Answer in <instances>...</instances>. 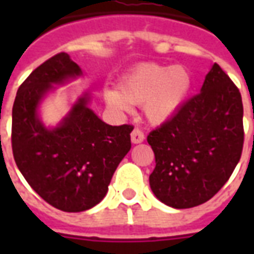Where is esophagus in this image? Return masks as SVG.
Returning <instances> with one entry per match:
<instances>
[{
  "instance_id": "1",
  "label": "esophagus",
  "mask_w": 254,
  "mask_h": 254,
  "mask_svg": "<svg viewBox=\"0 0 254 254\" xmlns=\"http://www.w3.org/2000/svg\"><path fill=\"white\" fill-rule=\"evenodd\" d=\"M130 138H132L133 144H138V143H143L145 136H144V133L141 132L140 129L134 127V129L132 130V133H130Z\"/></svg>"
}]
</instances>
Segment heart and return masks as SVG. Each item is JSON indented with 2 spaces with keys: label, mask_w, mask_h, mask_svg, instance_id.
I'll list each match as a JSON object with an SVG mask.
<instances>
[{
  "label": "heart",
  "mask_w": 254,
  "mask_h": 254,
  "mask_svg": "<svg viewBox=\"0 0 254 254\" xmlns=\"http://www.w3.org/2000/svg\"><path fill=\"white\" fill-rule=\"evenodd\" d=\"M190 74L187 67L143 64L122 77L118 89L105 91V102L120 113L130 110V105H143L145 116L154 124L169 120L190 89Z\"/></svg>",
  "instance_id": "b5f03b06"
}]
</instances>
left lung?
Wrapping results in <instances>:
<instances>
[{
  "mask_svg": "<svg viewBox=\"0 0 254 254\" xmlns=\"http://www.w3.org/2000/svg\"><path fill=\"white\" fill-rule=\"evenodd\" d=\"M240 89L215 63L201 92L149 133L155 154L154 194L173 208H191L218 193L240 162L244 147Z\"/></svg>",
  "mask_w": 254,
  "mask_h": 254,
  "instance_id": "obj_1",
  "label": "left lung"
}]
</instances>
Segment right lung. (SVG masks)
I'll list each match as a JSON object with an SVG mask.
<instances>
[{"mask_svg": "<svg viewBox=\"0 0 254 254\" xmlns=\"http://www.w3.org/2000/svg\"><path fill=\"white\" fill-rule=\"evenodd\" d=\"M81 74L66 53L39 65L20 85L12 110V151L25 181L53 207L89 209L106 196L117 166L130 149L132 125L111 127L81 98L56 129H46L36 109L52 84Z\"/></svg>", "mask_w": 254, "mask_h": 254, "instance_id": "right-lung-1", "label": "right lung"}]
</instances>
